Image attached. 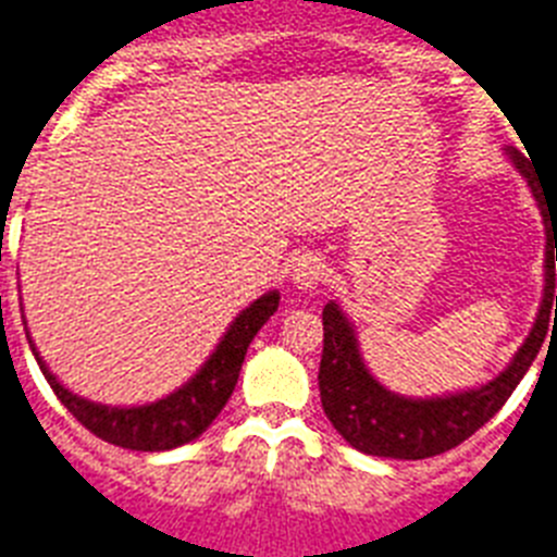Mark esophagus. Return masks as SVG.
Listing matches in <instances>:
<instances>
[{
	"mask_svg": "<svg viewBox=\"0 0 557 557\" xmlns=\"http://www.w3.org/2000/svg\"><path fill=\"white\" fill-rule=\"evenodd\" d=\"M325 277V263L323 257L318 255H302L292 263V283L302 292H311L318 288Z\"/></svg>",
	"mask_w": 557,
	"mask_h": 557,
	"instance_id": "obj_1",
	"label": "esophagus"
}]
</instances>
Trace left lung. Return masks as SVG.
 Returning <instances> with one entry per match:
<instances>
[{
    "instance_id": "8db88e82",
    "label": "left lung",
    "mask_w": 557,
    "mask_h": 557,
    "mask_svg": "<svg viewBox=\"0 0 557 557\" xmlns=\"http://www.w3.org/2000/svg\"><path fill=\"white\" fill-rule=\"evenodd\" d=\"M509 160L521 176H527L529 188L535 194L537 208L546 225V274L544 302L537 309L532 332L512 357L504 372L481 388H469L458 395L443 397H404L388 392L374 381L366 369L360 346H357L355 325L343 314L337 302H325L323 309V357H320V400L325 418L341 432L355 449L377 458L420 460L435 458L441 451L455 449L458 443L472 437L478 429L498 414L500 406L509 400L515 386L521 383L529 366L537 357L544 337L557 325V294H555V260H557V202H544L537 191L535 176L518 148H506ZM556 314H552V309Z\"/></svg>"
}]
</instances>
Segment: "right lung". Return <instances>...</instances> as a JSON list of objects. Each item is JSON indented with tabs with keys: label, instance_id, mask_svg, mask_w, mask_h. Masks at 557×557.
Here are the masks:
<instances>
[{
	"label": "right lung",
	"instance_id": "obj_1",
	"mask_svg": "<svg viewBox=\"0 0 557 557\" xmlns=\"http://www.w3.org/2000/svg\"><path fill=\"white\" fill-rule=\"evenodd\" d=\"M280 294L269 292L260 300H255L248 309H243L228 325V332L223 334V341L216 343V349L211 351L202 369L194 374L191 381L171 392L169 397H162L157 404L146 406H102L90 404L85 397L67 392L62 383L48 372V366L36 351L34 341H30V351H34L36 363L42 369L45 381L51 383L57 397L62 400L71 414L83 423L88 432H94L102 441L122 446V449L134 451H165L176 449L183 443H191L194 437H200L214 418L228 404L234 386H237L239 369L246 360L248 343L255 341V334L263 329L265 320L277 311Z\"/></svg>",
	"mask_w": 557,
	"mask_h": 557
}]
</instances>
